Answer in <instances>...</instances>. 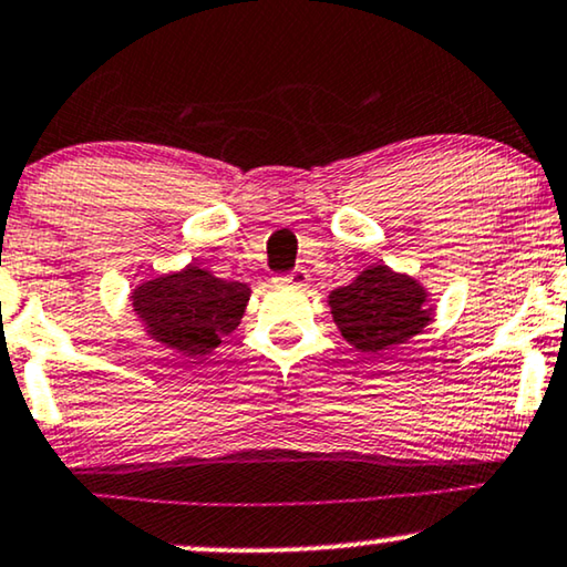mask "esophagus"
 <instances>
[{
    "label": "esophagus",
    "instance_id": "34e87169",
    "mask_svg": "<svg viewBox=\"0 0 567 567\" xmlns=\"http://www.w3.org/2000/svg\"><path fill=\"white\" fill-rule=\"evenodd\" d=\"M307 281H310V274H307L305 268H297V270H291V274L274 278V284L278 286V289H286V286H291V289H305Z\"/></svg>",
    "mask_w": 567,
    "mask_h": 567
}]
</instances>
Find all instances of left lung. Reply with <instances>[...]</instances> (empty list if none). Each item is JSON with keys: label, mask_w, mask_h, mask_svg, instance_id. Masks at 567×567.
Masks as SVG:
<instances>
[{"label": "left lung", "mask_w": 567, "mask_h": 567, "mask_svg": "<svg viewBox=\"0 0 567 567\" xmlns=\"http://www.w3.org/2000/svg\"><path fill=\"white\" fill-rule=\"evenodd\" d=\"M422 281L385 262H370L328 293L338 330L362 354H382L422 333L435 320V301Z\"/></svg>", "instance_id": "obj_1"}]
</instances>
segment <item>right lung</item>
I'll use <instances>...</instances> for the list:
<instances>
[{"instance_id":"1","label":"right lung","mask_w":567,"mask_h":567,"mask_svg":"<svg viewBox=\"0 0 567 567\" xmlns=\"http://www.w3.org/2000/svg\"><path fill=\"white\" fill-rule=\"evenodd\" d=\"M249 297L247 284L224 281L208 268L187 262L140 281L130 291V305L151 341L185 359H200L239 328Z\"/></svg>"}]
</instances>
